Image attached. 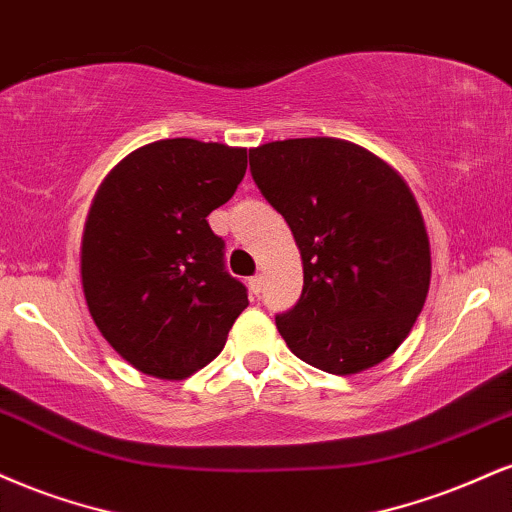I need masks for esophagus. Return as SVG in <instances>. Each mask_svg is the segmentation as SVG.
I'll return each instance as SVG.
<instances>
[{
  "label": "esophagus",
  "mask_w": 512,
  "mask_h": 512,
  "mask_svg": "<svg viewBox=\"0 0 512 512\" xmlns=\"http://www.w3.org/2000/svg\"><path fill=\"white\" fill-rule=\"evenodd\" d=\"M261 285H263L261 275H251V278H249V290H251V294L261 292Z\"/></svg>",
  "instance_id": "1"
}]
</instances>
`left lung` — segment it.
Segmentation results:
<instances>
[{
    "label": "left lung",
    "mask_w": 512,
    "mask_h": 512,
    "mask_svg": "<svg viewBox=\"0 0 512 512\" xmlns=\"http://www.w3.org/2000/svg\"><path fill=\"white\" fill-rule=\"evenodd\" d=\"M251 177L287 220L304 263L299 302L275 316L287 347L328 374L388 359L422 314L431 254L410 186L340 138H287L249 150Z\"/></svg>",
    "instance_id": "8db88e82"
}]
</instances>
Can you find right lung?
Here are the masks:
<instances>
[{"mask_svg": "<svg viewBox=\"0 0 512 512\" xmlns=\"http://www.w3.org/2000/svg\"><path fill=\"white\" fill-rule=\"evenodd\" d=\"M244 172L246 148L165 138L100 184L81 242L83 294L102 338L143 374L182 381L203 369L249 306L206 220Z\"/></svg>", "mask_w": 512, "mask_h": 512, "instance_id": "right-lung-1", "label": "right lung"}]
</instances>
